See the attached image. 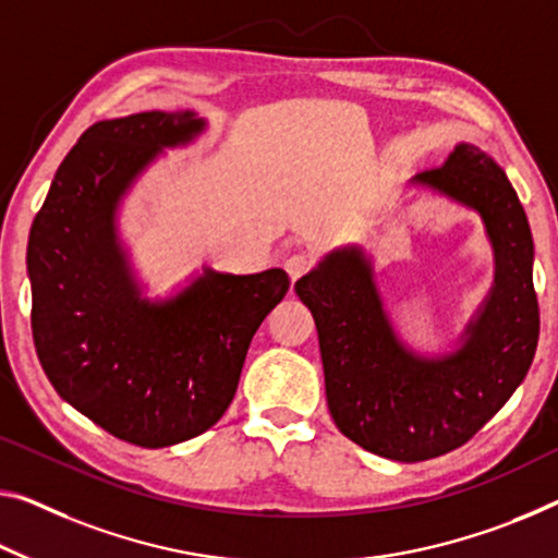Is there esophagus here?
Listing matches in <instances>:
<instances>
[{
	"label": "esophagus",
	"mask_w": 558,
	"mask_h": 558,
	"mask_svg": "<svg viewBox=\"0 0 558 558\" xmlns=\"http://www.w3.org/2000/svg\"><path fill=\"white\" fill-rule=\"evenodd\" d=\"M314 267V259L308 254H291L289 259L284 262V269H287V274L291 277V281H296V279H302L304 274Z\"/></svg>",
	"instance_id": "esophagus-1"
}]
</instances>
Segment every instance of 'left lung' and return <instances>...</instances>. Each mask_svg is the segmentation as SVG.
Wrapping results in <instances>:
<instances>
[{"label":"left lung","instance_id":"8db88e82","mask_svg":"<svg viewBox=\"0 0 558 558\" xmlns=\"http://www.w3.org/2000/svg\"><path fill=\"white\" fill-rule=\"evenodd\" d=\"M411 184L478 211L494 250L492 291L457 349L422 356L397 337L359 246L327 254L294 284L319 333L333 424L362 449L404 464L466 444L524 381L538 341L534 242L504 169L474 144H457Z\"/></svg>","mask_w":558,"mask_h":558}]
</instances>
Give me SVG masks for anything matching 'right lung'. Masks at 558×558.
<instances>
[{
  "label": "right lung",
  "mask_w": 558,
  "mask_h": 558,
  "mask_svg": "<svg viewBox=\"0 0 558 558\" xmlns=\"http://www.w3.org/2000/svg\"><path fill=\"white\" fill-rule=\"evenodd\" d=\"M204 126L190 109L92 124L29 231L32 333L47 379L94 424L144 449L194 439L225 416L252 337L289 291L281 269H204L174 296H142L119 204L161 151Z\"/></svg>",
  "instance_id": "right-lung-1"
}]
</instances>
